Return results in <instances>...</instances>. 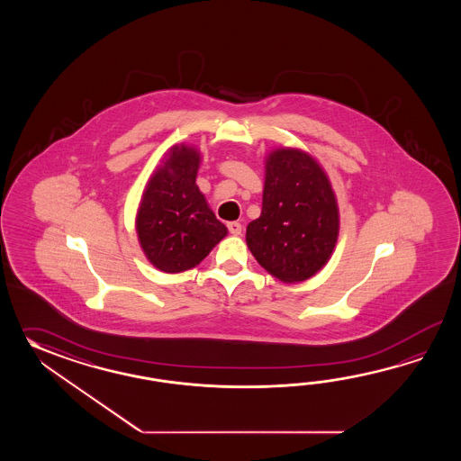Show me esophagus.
Here are the masks:
<instances>
[{"instance_id": "obj_1", "label": "esophagus", "mask_w": 461, "mask_h": 461, "mask_svg": "<svg viewBox=\"0 0 461 461\" xmlns=\"http://www.w3.org/2000/svg\"><path fill=\"white\" fill-rule=\"evenodd\" d=\"M227 229H229L230 234L240 235V232H242V224H240V222H229Z\"/></svg>"}]
</instances>
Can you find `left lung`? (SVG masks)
Returning <instances> with one entry per match:
<instances>
[{
    "label": "left lung",
    "mask_w": 461,
    "mask_h": 461,
    "mask_svg": "<svg viewBox=\"0 0 461 461\" xmlns=\"http://www.w3.org/2000/svg\"><path fill=\"white\" fill-rule=\"evenodd\" d=\"M262 214L245 240L257 262L286 284L303 282L333 252L339 216L323 169L303 151L284 148L267 158Z\"/></svg>",
    "instance_id": "8db88e82"
}]
</instances>
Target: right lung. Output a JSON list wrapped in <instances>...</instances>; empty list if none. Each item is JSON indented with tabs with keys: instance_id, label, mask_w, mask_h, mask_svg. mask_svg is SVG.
<instances>
[{
	"instance_id": "obj_1",
	"label": "right lung",
	"mask_w": 461,
	"mask_h": 461,
	"mask_svg": "<svg viewBox=\"0 0 461 461\" xmlns=\"http://www.w3.org/2000/svg\"><path fill=\"white\" fill-rule=\"evenodd\" d=\"M199 153L175 147L148 183L137 216L148 260L167 274L196 267L227 234L196 186Z\"/></svg>"
}]
</instances>
